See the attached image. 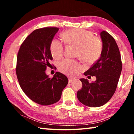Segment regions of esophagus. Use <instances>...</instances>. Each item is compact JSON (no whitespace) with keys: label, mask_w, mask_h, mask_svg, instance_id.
I'll return each instance as SVG.
<instances>
[{"label":"esophagus","mask_w":134,"mask_h":134,"mask_svg":"<svg viewBox=\"0 0 134 134\" xmlns=\"http://www.w3.org/2000/svg\"><path fill=\"white\" fill-rule=\"evenodd\" d=\"M74 81V79H71V78H70V77L69 78V83H71V82H72V81Z\"/></svg>","instance_id":"34e87169"}]
</instances>
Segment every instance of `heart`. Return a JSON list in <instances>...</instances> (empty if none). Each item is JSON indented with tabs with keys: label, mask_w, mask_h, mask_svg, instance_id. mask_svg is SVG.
I'll list each match as a JSON object with an SVG mask.
<instances>
[{
	"label": "heart",
	"mask_w": 134,
	"mask_h": 134,
	"mask_svg": "<svg viewBox=\"0 0 134 134\" xmlns=\"http://www.w3.org/2000/svg\"><path fill=\"white\" fill-rule=\"evenodd\" d=\"M63 39L68 44L76 45V56L83 62L91 63L100 55L102 50V42L99 37L93 35V33L83 29H71L62 34ZM52 56L58 60L64 53V46L57 40L52 41L50 44ZM60 71L70 77L77 75L83 67L77 61L72 59H65L59 63Z\"/></svg>",
	"instance_id": "1"
}]
</instances>
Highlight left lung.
I'll return each instance as SVG.
<instances>
[{
    "label": "left lung",
    "mask_w": 134,
    "mask_h": 134,
    "mask_svg": "<svg viewBox=\"0 0 134 134\" xmlns=\"http://www.w3.org/2000/svg\"><path fill=\"white\" fill-rule=\"evenodd\" d=\"M100 35L102 41L100 57L84 73L85 76H95L96 80L90 83L87 79H80L83 86L77 93L79 100L89 107H99L109 100L122 71L121 54L115 39L105 31Z\"/></svg>",
    "instance_id": "left-lung-1"
}]
</instances>
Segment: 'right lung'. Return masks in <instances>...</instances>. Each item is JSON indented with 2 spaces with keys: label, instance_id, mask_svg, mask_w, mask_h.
<instances>
[{
  "label": "right lung",
  "instance_id": "obj_1",
  "mask_svg": "<svg viewBox=\"0 0 134 134\" xmlns=\"http://www.w3.org/2000/svg\"><path fill=\"white\" fill-rule=\"evenodd\" d=\"M59 29L47 27L34 31L25 40L17 56V78L21 89L32 100L41 105H50L60 99L69 80L56 72L53 78L45 73L53 60L50 44Z\"/></svg>",
  "mask_w": 134,
  "mask_h": 134
}]
</instances>
